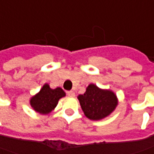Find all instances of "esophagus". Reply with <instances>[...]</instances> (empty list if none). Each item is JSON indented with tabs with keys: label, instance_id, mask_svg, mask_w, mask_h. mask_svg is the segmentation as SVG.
<instances>
[{
	"label": "esophagus",
	"instance_id": "1",
	"mask_svg": "<svg viewBox=\"0 0 154 154\" xmlns=\"http://www.w3.org/2000/svg\"><path fill=\"white\" fill-rule=\"evenodd\" d=\"M67 95L70 97H75V92L72 91V90H70V91H68V92H67Z\"/></svg>",
	"mask_w": 154,
	"mask_h": 154
}]
</instances>
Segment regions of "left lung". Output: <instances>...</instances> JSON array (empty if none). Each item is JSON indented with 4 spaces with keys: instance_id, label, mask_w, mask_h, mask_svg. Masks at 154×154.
<instances>
[{
    "instance_id": "8db88e82",
    "label": "left lung",
    "mask_w": 154,
    "mask_h": 154,
    "mask_svg": "<svg viewBox=\"0 0 154 154\" xmlns=\"http://www.w3.org/2000/svg\"><path fill=\"white\" fill-rule=\"evenodd\" d=\"M77 99L84 114L92 121H100L111 115L118 105V98L114 91L104 90L90 84Z\"/></svg>"
}]
</instances>
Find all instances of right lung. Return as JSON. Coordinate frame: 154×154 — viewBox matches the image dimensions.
<instances>
[{"label": "right lung", "mask_w": 154, "mask_h": 154, "mask_svg": "<svg viewBox=\"0 0 154 154\" xmlns=\"http://www.w3.org/2000/svg\"><path fill=\"white\" fill-rule=\"evenodd\" d=\"M65 92L60 87L51 89L48 84H45L36 95L30 98L32 109L41 115H48L56 107L59 99L65 97Z\"/></svg>", "instance_id": "1"}]
</instances>
